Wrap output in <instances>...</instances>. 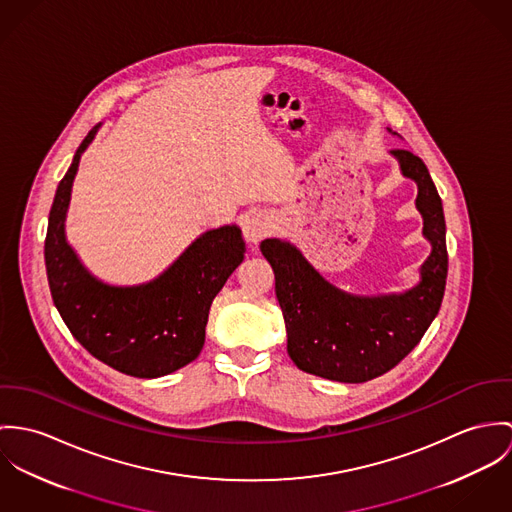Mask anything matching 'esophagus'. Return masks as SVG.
Masks as SVG:
<instances>
[{
	"instance_id": "34e87169",
	"label": "esophagus",
	"mask_w": 512,
	"mask_h": 512,
	"mask_svg": "<svg viewBox=\"0 0 512 512\" xmlns=\"http://www.w3.org/2000/svg\"><path fill=\"white\" fill-rule=\"evenodd\" d=\"M273 229V216L269 212H253L243 222V237L251 245H259Z\"/></svg>"
}]
</instances>
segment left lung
<instances>
[{
	"mask_svg": "<svg viewBox=\"0 0 512 512\" xmlns=\"http://www.w3.org/2000/svg\"><path fill=\"white\" fill-rule=\"evenodd\" d=\"M391 155L402 176L418 186L416 210L432 247L412 288L379 296L349 294L326 281L294 243L279 237L261 241V253L275 271L286 351L310 375L340 383L381 377L418 345L442 306L448 277L442 200L420 157L404 149Z\"/></svg>",
	"mask_w": 512,
	"mask_h": 512,
	"instance_id": "1",
	"label": "left lung"
}]
</instances>
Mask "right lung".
Segmentation results:
<instances>
[{
	"label": "right lung",
	"instance_id": "1",
	"mask_svg": "<svg viewBox=\"0 0 512 512\" xmlns=\"http://www.w3.org/2000/svg\"><path fill=\"white\" fill-rule=\"evenodd\" d=\"M100 123L76 149L49 214L45 265L58 314L70 334L115 371L157 379L194 361L206 340L212 300L245 257L235 224L198 235L159 277L117 286L94 277L66 239V212L80 157Z\"/></svg>",
	"mask_w": 512,
	"mask_h": 512
}]
</instances>
